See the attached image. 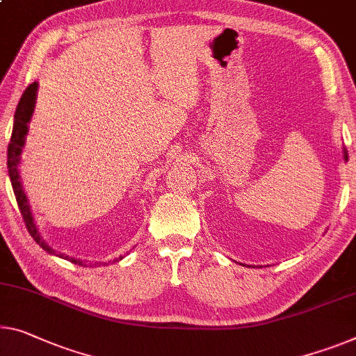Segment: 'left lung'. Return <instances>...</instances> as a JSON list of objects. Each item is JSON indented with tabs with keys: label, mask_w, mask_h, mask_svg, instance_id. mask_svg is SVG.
Instances as JSON below:
<instances>
[{
	"label": "left lung",
	"mask_w": 356,
	"mask_h": 356,
	"mask_svg": "<svg viewBox=\"0 0 356 356\" xmlns=\"http://www.w3.org/2000/svg\"><path fill=\"white\" fill-rule=\"evenodd\" d=\"M346 159H348V157H347V152H346Z\"/></svg>",
	"instance_id": "1"
}]
</instances>
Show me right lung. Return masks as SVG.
Masks as SVG:
<instances>
[{
    "instance_id": "right-lung-1",
    "label": "right lung",
    "mask_w": 356,
    "mask_h": 356,
    "mask_svg": "<svg viewBox=\"0 0 356 356\" xmlns=\"http://www.w3.org/2000/svg\"><path fill=\"white\" fill-rule=\"evenodd\" d=\"M36 90H38L36 83H33V84L26 87L24 95H22V98H20L17 109H15L13 135H10V141H9V146H8V168H9L10 183H13V189H14V194H15V200H17L19 210L22 213V218H24V222H25L26 229H29L30 235L33 237V240H35V242L40 245L41 248H44L47 251V253L56 254V250H52L44 242V240L40 237V232H38L35 222H33V216H31L29 202H26V195L24 193V189H22V184H20V179H19V170H17V165H19V161H20V152H22V147H24V143H25V135H26V132H29V122L31 119L33 108H35ZM57 256L71 261L73 264H78V266L83 264V261L70 258V256H65L62 253H58ZM119 259H122V258H119ZM119 259H114V261H119Z\"/></svg>"
}]
</instances>
